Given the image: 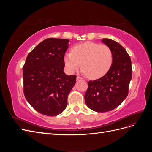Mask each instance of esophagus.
<instances>
[{
    "instance_id": "1",
    "label": "esophagus",
    "mask_w": 152,
    "mask_h": 152,
    "mask_svg": "<svg viewBox=\"0 0 152 152\" xmlns=\"http://www.w3.org/2000/svg\"><path fill=\"white\" fill-rule=\"evenodd\" d=\"M80 79H82V78L79 75L77 76V80H80Z\"/></svg>"
}]
</instances>
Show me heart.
<instances>
[{"mask_svg": "<svg viewBox=\"0 0 152 152\" xmlns=\"http://www.w3.org/2000/svg\"><path fill=\"white\" fill-rule=\"evenodd\" d=\"M113 61L112 52L106 44L86 42L77 44L66 53L64 62L68 72L79 70L81 66L86 77L98 79L110 70Z\"/></svg>", "mask_w": 152, "mask_h": 152, "instance_id": "obj_1", "label": "heart"}]
</instances>
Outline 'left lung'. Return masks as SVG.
<instances>
[{"label":"left lung","instance_id":"left-lung-1","mask_svg":"<svg viewBox=\"0 0 152 152\" xmlns=\"http://www.w3.org/2000/svg\"><path fill=\"white\" fill-rule=\"evenodd\" d=\"M102 42L112 52V66L100 79L88 82L84 98L90 109L103 113L116 108L126 98L132 70L130 56L120 44L109 39Z\"/></svg>","mask_w":152,"mask_h":152}]
</instances>
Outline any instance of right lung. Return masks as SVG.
I'll use <instances>...</instances> for the list:
<instances>
[{
  "label": "right lung",
  "mask_w": 152,
  "mask_h": 152,
  "mask_svg": "<svg viewBox=\"0 0 152 152\" xmlns=\"http://www.w3.org/2000/svg\"><path fill=\"white\" fill-rule=\"evenodd\" d=\"M68 39L49 38L31 50L23 67L25 97L36 111L56 116L66 107L76 75L63 72Z\"/></svg>",
  "instance_id": "obj_1"
}]
</instances>
